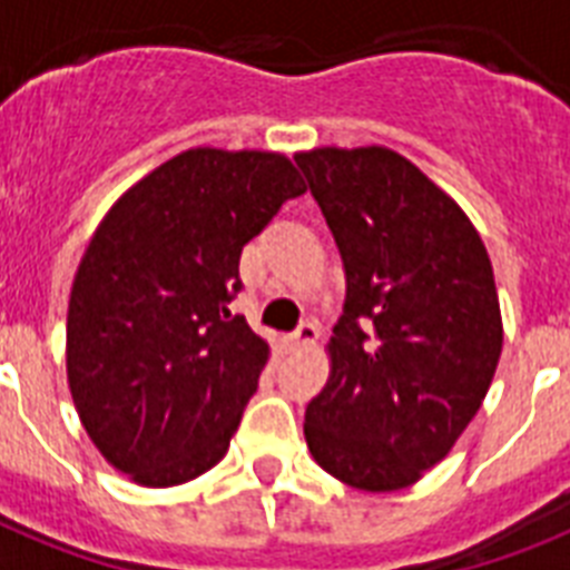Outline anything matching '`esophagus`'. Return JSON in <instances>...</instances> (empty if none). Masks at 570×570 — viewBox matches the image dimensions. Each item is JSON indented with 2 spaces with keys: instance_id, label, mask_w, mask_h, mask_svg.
Segmentation results:
<instances>
[{
  "instance_id": "esophagus-1",
  "label": "esophagus",
  "mask_w": 570,
  "mask_h": 570,
  "mask_svg": "<svg viewBox=\"0 0 570 570\" xmlns=\"http://www.w3.org/2000/svg\"><path fill=\"white\" fill-rule=\"evenodd\" d=\"M314 341H317V326H314V323H299V328L288 337V346L294 352L308 350V346H314Z\"/></svg>"
}]
</instances>
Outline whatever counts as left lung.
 Listing matches in <instances>:
<instances>
[{
  "mask_svg": "<svg viewBox=\"0 0 570 570\" xmlns=\"http://www.w3.org/2000/svg\"><path fill=\"white\" fill-rule=\"evenodd\" d=\"M346 271L332 375L305 443L366 492L416 483L481 411L501 358V305L481 235L390 148L296 154Z\"/></svg>",
  "mask_w": 570,
  "mask_h": 570,
  "instance_id": "left-lung-1",
  "label": "left lung"
}]
</instances>
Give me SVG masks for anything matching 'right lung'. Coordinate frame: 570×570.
Instances as JSON below:
<instances>
[{"instance_id":"right-lung-1","label":"right lung","mask_w":570,"mask_h":570,"mask_svg":"<svg viewBox=\"0 0 570 570\" xmlns=\"http://www.w3.org/2000/svg\"><path fill=\"white\" fill-rule=\"evenodd\" d=\"M305 191L288 157L191 148L112 204L66 317V375L89 440L142 487H177L229 449L267 343L229 303L244 244Z\"/></svg>"}]
</instances>
